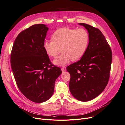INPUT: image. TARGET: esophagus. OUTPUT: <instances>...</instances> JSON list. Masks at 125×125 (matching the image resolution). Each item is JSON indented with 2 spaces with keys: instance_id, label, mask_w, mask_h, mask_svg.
<instances>
[{
  "instance_id": "34e87169",
  "label": "esophagus",
  "mask_w": 125,
  "mask_h": 125,
  "mask_svg": "<svg viewBox=\"0 0 125 125\" xmlns=\"http://www.w3.org/2000/svg\"><path fill=\"white\" fill-rule=\"evenodd\" d=\"M66 71V69L65 68H62V72H64V71Z\"/></svg>"
}]
</instances>
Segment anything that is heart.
Listing matches in <instances>:
<instances>
[{
    "label": "heart",
    "mask_w": 125,
    "mask_h": 125,
    "mask_svg": "<svg viewBox=\"0 0 125 125\" xmlns=\"http://www.w3.org/2000/svg\"><path fill=\"white\" fill-rule=\"evenodd\" d=\"M52 41H45L43 48L51 57H56L61 49L62 53L53 63L64 66L70 62L80 59L85 53L90 42V35L85 29H72L67 27L57 29L53 33Z\"/></svg>",
    "instance_id": "1"
}]
</instances>
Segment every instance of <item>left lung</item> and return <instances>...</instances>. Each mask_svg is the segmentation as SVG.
Here are the masks:
<instances>
[{
  "instance_id": "1",
  "label": "left lung",
  "mask_w": 125,
  "mask_h": 125,
  "mask_svg": "<svg viewBox=\"0 0 125 125\" xmlns=\"http://www.w3.org/2000/svg\"><path fill=\"white\" fill-rule=\"evenodd\" d=\"M90 42L84 55L67 68L70 74L69 88L73 96L86 102L98 96L107 85L112 62V51L104 35L98 28L85 23Z\"/></svg>"
}]
</instances>
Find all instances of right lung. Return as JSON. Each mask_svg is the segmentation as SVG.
Masks as SVG:
<instances>
[{"mask_svg": "<svg viewBox=\"0 0 125 125\" xmlns=\"http://www.w3.org/2000/svg\"><path fill=\"white\" fill-rule=\"evenodd\" d=\"M49 28L34 24L16 38L10 54V65L19 90L35 103L49 99L54 93L56 79L62 73L50 61L43 48Z\"/></svg>", "mask_w": 125, "mask_h": 125, "instance_id": "obj_1", "label": "right lung"}]
</instances>
